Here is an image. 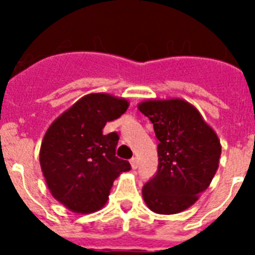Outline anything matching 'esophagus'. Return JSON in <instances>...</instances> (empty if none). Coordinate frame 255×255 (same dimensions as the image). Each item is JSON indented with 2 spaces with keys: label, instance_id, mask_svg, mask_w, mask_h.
<instances>
[{
  "label": "esophagus",
  "instance_id": "esophagus-1",
  "mask_svg": "<svg viewBox=\"0 0 255 255\" xmlns=\"http://www.w3.org/2000/svg\"><path fill=\"white\" fill-rule=\"evenodd\" d=\"M130 164H131V167L134 168V170H136V168H138V166H139L138 158H136V157H132V158L130 159Z\"/></svg>",
  "mask_w": 255,
  "mask_h": 255
}]
</instances>
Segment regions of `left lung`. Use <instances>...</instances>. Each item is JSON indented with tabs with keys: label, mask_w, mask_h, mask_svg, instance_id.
I'll return each instance as SVG.
<instances>
[{
	"label": "left lung",
	"mask_w": 255,
	"mask_h": 255,
	"mask_svg": "<svg viewBox=\"0 0 255 255\" xmlns=\"http://www.w3.org/2000/svg\"><path fill=\"white\" fill-rule=\"evenodd\" d=\"M153 124L158 170L143 186L150 211L175 215L195 203L218 168L221 144L211 126L184 100H150L138 106Z\"/></svg>",
	"instance_id": "left-lung-1"
}]
</instances>
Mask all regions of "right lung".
Masks as SVG:
<instances>
[{
    "mask_svg": "<svg viewBox=\"0 0 255 255\" xmlns=\"http://www.w3.org/2000/svg\"><path fill=\"white\" fill-rule=\"evenodd\" d=\"M128 107L124 98L88 94L47 130L40 145V168L51 194L70 211L91 213L102 208L115 179L131 168L116 157L119 135L103 134L106 124Z\"/></svg>",
    "mask_w": 255,
    "mask_h": 255,
    "instance_id": "add662e5",
    "label": "right lung"
}]
</instances>
